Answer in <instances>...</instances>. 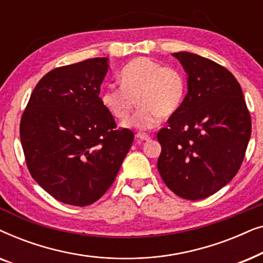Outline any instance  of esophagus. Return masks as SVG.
<instances>
[{
  "instance_id": "34e87169",
  "label": "esophagus",
  "mask_w": 263,
  "mask_h": 263,
  "mask_svg": "<svg viewBox=\"0 0 263 263\" xmlns=\"http://www.w3.org/2000/svg\"><path fill=\"white\" fill-rule=\"evenodd\" d=\"M135 136H136V139L141 140V141H148V140L151 139V136L148 134H146V133H138Z\"/></svg>"
}]
</instances>
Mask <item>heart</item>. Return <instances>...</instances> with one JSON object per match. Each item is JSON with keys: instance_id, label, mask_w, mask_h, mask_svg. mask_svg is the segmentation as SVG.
Here are the masks:
<instances>
[{"instance_id": "obj_1", "label": "heart", "mask_w": 263, "mask_h": 263, "mask_svg": "<svg viewBox=\"0 0 263 263\" xmlns=\"http://www.w3.org/2000/svg\"><path fill=\"white\" fill-rule=\"evenodd\" d=\"M118 78L121 85L106 86L102 102L118 121L127 120L138 102L139 109L127 123L138 129H152L163 117L177 114L188 91L182 70L149 57H138L124 64Z\"/></svg>"}]
</instances>
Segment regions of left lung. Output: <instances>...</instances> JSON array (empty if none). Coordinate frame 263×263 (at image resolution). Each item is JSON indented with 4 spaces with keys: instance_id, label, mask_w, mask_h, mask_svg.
Listing matches in <instances>:
<instances>
[{
    "instance_id": "8db88e82",
    "label": "left lung",
    "mask_w": 263,
    "mask_h": 263,
    "mask_svg": "<svg viewBox=\"0 0 263 263\" xmlns=\"http://www.w3.org/2000/svg\"><path fill=\"white\" fill-rule=\"evenodd\" d=\"M172 55L188 74V93L157 134L158 171L182 199H206L240 168L251 135L250 112L239 82L225 67L192 52Z\"/></svg>"
}]
</instances>
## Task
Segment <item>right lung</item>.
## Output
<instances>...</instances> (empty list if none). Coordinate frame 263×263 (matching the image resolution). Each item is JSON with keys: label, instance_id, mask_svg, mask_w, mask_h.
<instances>
[{"label": "right lung", "instance_id": "1", "mask_svg": "<svg viewBox=\"0 0 263 263\" xmlns=\"http://www.w3.org/2000/svg\"><path fill=\"white\" fill-rule=\"evenodd\" d=\"M106 57L50 70L20 121V140L34 181L61 202L85 207L112 184L134 141L117 128L99 97Z\"/></svg>", "mask_w": 263, "mask_h": 263}]
</instances>
